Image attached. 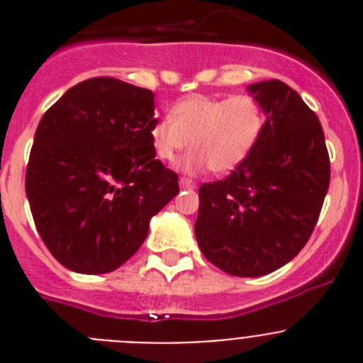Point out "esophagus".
<instances>
[{
    "label": "esophagus",
    "mask_w": 363,
    "mask_h": 363,
    "mask_svg": "<svg viewBox=\"0 0 363 363\" xmlns=\"http://www.w3.org/2000/svg\"><path fill=\"white\" fill-rule=\"evenodd\" d=\"M179 187L182 189H192L194 187V182L191 178H179Z\"/></svg>",
    "instance_id": "34e87169"
}]
</instances>
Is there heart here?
I'll return each mask as SVG.
<instances>
[{
  "mask_svg": "<svg viewBox=\"0 0 363 363\" xmlns=\"http://www.w3.org/2000/svg\"><path fill=\"white\" fill-rule=\"evenodd\" d=\"M169 116L150 123V147L156 158L172 162L189 143L192 152L184 169L191 172L205 167L214 174L236 171L265 129V111L252 94L185 96L172 105Z\"/></svg>",
  "mask_w": 363,
  "mask_h": 363,
  "instance_id": "1",
  "label": "heart"
}]
</instances>
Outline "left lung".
<instances>
[{
  "label": "left lung",
  "instance_id": "1",
  "mask_svg": "<svg viewBox=\"0 0 363 363\" xmlns=\"http://www.w3.org/2000/svg\"><path fill=\"white\" fill-rule=\"evenodd\" d=\"M267 114L251 156L200 187L194 233L211 264L264 277L303 249L325 200L331 163L318 116L280 79L249 86Z\"/></svg>",
  "mask_w": 363,
  "mask_h": 363
}]
</instances>
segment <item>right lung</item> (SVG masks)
I'll return each mask as SVG.
<instances>
[{"label":"right lung","mask_w":363,"mask_h":363,"mask_svg":"<svg viewBox=\"0 0 363 363\" xmlns=\"http://www.w3.org/2000/svg\"><path fill=\"white\" fill-rule=\"evenodd\" d=\"M152 121V91L108 76L74 85L41 118L25 189L41 240L70 271L125 264L179 192L150 147Z\"/></svg>","instance_id":"add662e5"}]
</instances>
